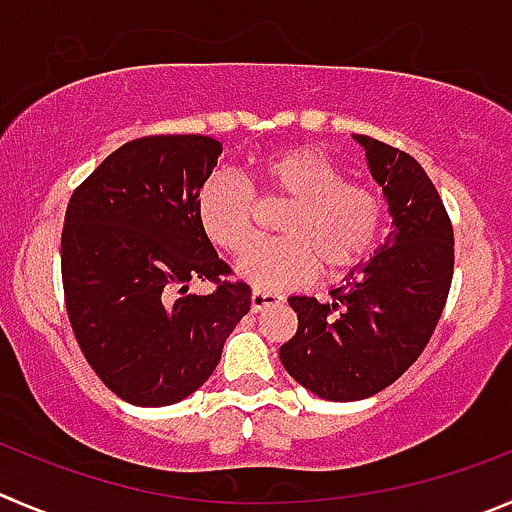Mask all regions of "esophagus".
Wrapping results in <instances>:
<instances>
[{"instance_id": "esophagus-1", "label": "esophagus", "mask_w": 512, "mask_h": 512, "mask_svg": "<svg viewBox=\"0 0 512 512\" xmlns=\"http://www.w3.org/2000/svg\"><path fill=\"white\" fill-rule=\"evenodd\" d=\"M281 296L279 294H271V291H261V289H253L251 291V311H264L271 309V306H279L281 304Z\"/></svg>"}]
</instances>
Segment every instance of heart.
Instances as JSON below:
<instances>
[{"instance_id": "heart-1", "label": "heart", "mask_w": 512, "mask_h": 512, "mask_svg": "<svg viewBox=\"0 0 512 512\" xmlns=\"http://www.w3.org/2000/svg\"><path fill=\"white\" fill-rule=\"evenodd\" d=\"M264 193L286 198L284 236L251 238L256 196L241 178L213 173L196 193V223L208 243L238 256L236 271L253 289L284 291L309 284L316 271L342 276L372 256L384 231V198L377 188L344 178L329 155L309 145L271 150L256 160Z\"/></svg>"}]
</instances>
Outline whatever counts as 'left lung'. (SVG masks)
Returning <instances> with one entry per match:
<instances>
[{
	"label": "left lung",
	"mask_w": 512,
	"mask_h": 512,
	"mask_svg": "<svg viewBox=\"0 0 512 512\" xmlns=\"http://www.w3.org/2000/svg\"><path fill=\"white\" fill-rule=\"evenodd\" d=\"M369 170L387 196L394 231L332 301L291 296L299 329L279 357L286 372L332 402L372 397L425 352L445 309L455 236L440 193L412 155L369 135Z\"/></svg>",
	"instance_id": "1"
}]
</instances>
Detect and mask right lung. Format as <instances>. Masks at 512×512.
Returning <instances> with one entry per match:
<instances>
[{
    "instance_id": "add662e5",
    "label": "right lung",
    "mask_w": 512,
    "mask_h": 512,
    "mask_svg": "<svg viewBox=\"0 0 512 512\" xmlns=\"http://www.w3.org/2000/svg\"><path fill=\"white\" fill-rule=\"evenodd\" d=\"M221 143L145 135L107 155L72 193L62 228V289L92 372L120 399L165 407L213 374L223 342L251 309L196 223V193ZM211 280L206 297L187 284Z\"/></svg>"
}]
</instances>
